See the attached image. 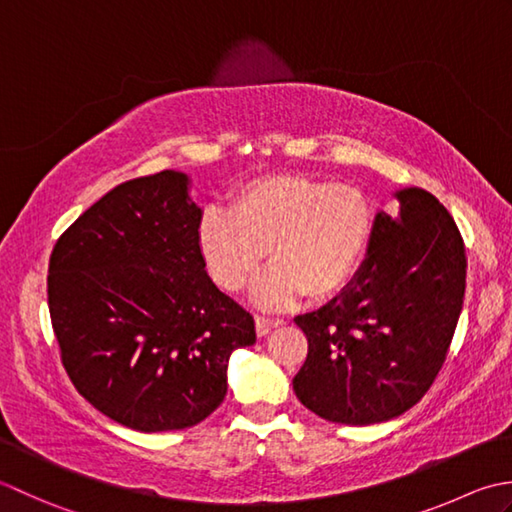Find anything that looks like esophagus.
I'll return each mask as SVG.
<instances>
[{
	"label": "esophagus",
	"instance_id": "1",
	"mask_svg": "<svg viewBox=\"0 0 512 512\" xmlns=\"http://www.w3.org/2000/svg\"><path fill=\"white\" fill-rule=\"evenodd\" d=\"M278 325V320H271V318H265V316H256V333L260 338L267 336V333L274 329Z\"/></svg>",
	"mask_w": 512,
	"mask_h": 512
}]
</instances>
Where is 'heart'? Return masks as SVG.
Wrapping results in <instances>:
<instances>
[{"instance_id": "heart-1", "label": "heart", "mask_w": 512, "mask_h": 512, "mask_svg": "<svg viewBox=\"0 0 512 512\" xmlns=\"http://www.w3.org/2000/svg\"><path fill=\"white\" fill-rule=\"evenodd\" d=\"M375 232V207L358 185L298 172L265 174L207 210L196 227L203 267L223 291H241L269 258L254 302L280 309L302 294L327 300L358 276Z\"/></svg>"}]
</instances>
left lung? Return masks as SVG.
I'll return each mask as SVG.
<instances>
[{
	"instance_id": "8db88e82",
	"label": "left lung",
	"mask_w": 512,
	"mask_h": 512,
	"mask_svg": "<svg viewBox=\"0 0 512 512\" xmlns=\"http://www.w3.org/2000/svg\"><path fill=\"white\" fill-rule=\"evenodd\" d=\"M375 214L369 256L347 289L298 316L309 353L296 398L322 420L367 426L409 411L446 360L466 289L457 225L433 194L404 187Z\"/></svg>"
}]
</instances>
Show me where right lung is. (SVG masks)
Instances as JSON below:
<instances>
[{
    "label": "right lung",
    "instance_id": "right-lung-1",
    "mask_svg": "<svg viewBox=\"0 0 512 512\" xmlns=\"http://www.w3.org/2000/svg\"><path fill=\"white\" fill-rule=\"evenodd\" d=\"M192 179L163 170L121 183L72 223L50 256L48 309L72 384L141 433L203 422L227 393L254 318L207 276Z\"/></svg>",
    "mask_w": 512,
    "mask_h": 512
}]
</instances>
